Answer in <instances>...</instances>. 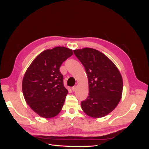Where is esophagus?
<instances>
[{
  "mask_svg": "<svg viewBox=\"0 0 149 149\" xmlns=\"http://www.w3.org/2000/svg\"><path fill=\"white\" fill-rule=\"evenodd\" d=\"M76 88H77V86H73V87L72 88V91H73V92H75V90H76Z\"/></svg>",
  "mask_w": 149,
  "mask_h": 149,
  "instance_id": "esophagus-1",
  "label": "esophagus"
}]
</instances>
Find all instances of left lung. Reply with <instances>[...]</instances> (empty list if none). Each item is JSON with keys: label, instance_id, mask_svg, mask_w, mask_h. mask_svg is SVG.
<instances>
[{"label": "left lung", "instance_id": "8db88e82", "mask_svg": "<svg viewBox=\"0 0 149 149\" xmlns=\"http://www.w3.org/2000/svg\"><path fill=\"white\" fill-rule=\"evenodd\" d=\"M83 65L89 83V95L81 101L83 112L92 118L111 113L121 99L123 81L118 68L100 51L84 48L74 50Z\"/></svg>", "mask_w": 149, "mask_h": 149}]
</instances>
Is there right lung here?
Listing matches in <instances>:
<instances>
[{
  "label": "right lung",
  "instance_id": "1",
  "mask_svg": "<svg viewBox=\"0 0 149 149\" xmlns=\"http://www.w3.org/2000/svg\"><path fill=\"white\" fill-rule=\"evenodd\" d=\"M72 54V49L64 46L46 49L26 70L22 81L23 96L31 109L43 118L57 116L65 103L68 91L59 69Z\"/></svg>",
  "mask_w": 149,
  "mask_h": 149
}]
</instances>
